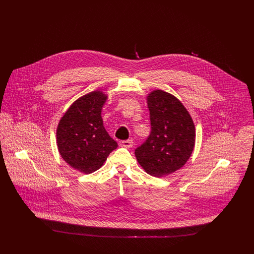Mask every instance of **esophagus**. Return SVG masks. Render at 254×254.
I'll return each mask as SVG.
<instances>
[{"label": "esophagus", "instance_id": "1", "mask_svg": "<svg viewBox=\"0 0 254 254\" xmlns=\"http://www.w3.org/2000/svg\"><path fill=\"white\" fill-rule=\"evenodd\" d=\"M120 145L123 147H126V148H130L133 145L132 140H125V141H121L120 142Z\"/></svg>", "mask_w": 254, "mask_h": 254}]
</instances>
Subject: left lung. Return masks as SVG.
Listing matches in <instances>:
<instances>
[{
    "mask_svg": "<svg viewBox=\"0 0 254 254\" xmlns=\"http://www.w3.org/2000/svg\"><path fill=\"white\" fill-rule=\"evenodd\" d=\"M151 131L135 149L139 164L151 176L162 177L181 169L195 144L193 122L176 97L163 90L147 96Z\"/></svg>",
    "mask_w": 254,
    "mask_h": 254,
    "instance_id": "1",
    "label": "left lung"
}]
</instances>
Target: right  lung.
Here are the masks:
<instances>
[{
  "label": "right lung",
  "instance_id": "obj_1",
  "mask_svg": "<svg viewBox=\"0 0 254 254\" xmlns=\"http://www.w3.org/2000/svg\"><path fill=\"white\" fill-rule=\"evenodd\" d=\"M107 96L93 91L76 100L62 117L57 145L62 158L85 174L100 169L118 145L104 127L101 110Z\"/></svg>",
  "mask_w": 254,
  "mask_h": 254
}]
</instances>
